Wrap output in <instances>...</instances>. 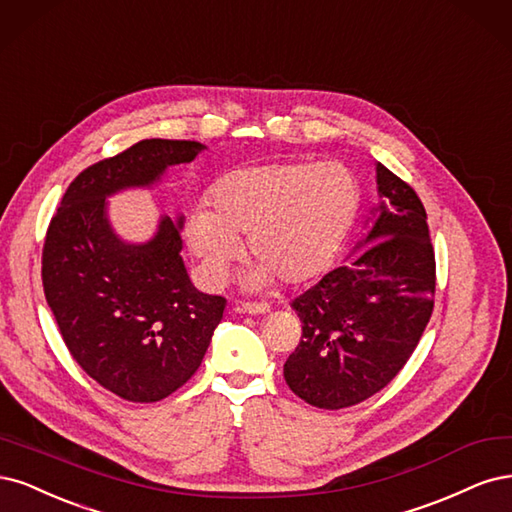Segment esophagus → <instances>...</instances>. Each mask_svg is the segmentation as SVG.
<instances>
[{
  "mask_svg": "<svg viewBox=\"0 0 512 512\" xmlns=\"http://www.w3.org/2000/svg\"><path fill=\"white\" fill-rule=\"evenodd\" d=\"M236 310L246 312V315H266L270 306L263 304V302H246V304H240Z\"/></svg>",
  "mask_w": 512,
  "mask_h": 512,
  "instance_id": "1",
  "label": "esophagus"
}]
</instances>
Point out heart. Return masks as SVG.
<instances>
[{
	"label": "heart",
	"instance_id": "b5f03b06",
	"mask_svg": "<svg viewBox=\"0 0 512 512\" xmlns=\"http://www.w3.org/2000/svg\"><path fill=\"white\" fill-rule=\"evenodd\" d=\"M210 208H195L185 225L191 255L212 287L225 283L240 255L257 261L246 283L274 278L300 285L336 255L359 208L355 174L340 161H283L227 172L210 191Z\"/></svg>",
	"mask_w": 512,
	"mask_h": 512
}]
</instances>
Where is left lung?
I'll return each instance as SVG.
<instances>
[{"label":"left lung","instance_id":"obj_1","mask_svg":"<svg viewBox=\"0 0 512 512\" xmlns=\"http://www.w3.org/2000/svg\"><path fill=\"white\" fill-rule=\"evenodd\" d=\"M381 206L346 266L291 302L302 338L285 361L289 389L338 410L389 385L434 310L436 259L427 214L408 183L376 163Z\"/></svg>","mask_w":512,"mask_h":512}]
</instances>
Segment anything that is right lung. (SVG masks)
Returning a JSON list of instances; mask_svg holds the SVG:
<instances>
[{
  "mask_svg": "<svg viewBox=\"0 0 512 512\" xmlns=\"http://www.w3.org/2000/svg\"><path fill=\"white\" fill-rule=\"evenodd\" d=\"M191 140H142L82 170L63 193L42 249V285L65 346L93 381L127 402H159L200 368L225 298L197 291L180 249L183 217H163L144 244L123 242L106 197L157 183L204 151Z\"/></svg>",
  "mask_w": 512,
  "mask_h": 512,
  "instance_id": "add662e5",
  "label": "right lung"
}]
</instances>
